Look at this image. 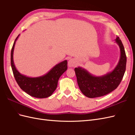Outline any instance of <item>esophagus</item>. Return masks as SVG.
Wrapping results in <instances>:
<instances>
[{
	"label": "esophagus",
	"mask_w": 135,
	"mask_h": 135,
	"mask_svg": "<svg viewBox=\"0 0 135 135\" xmlns=\"http://www.w3.org/2000/svg\"><path fill=\"white\" fill-rule=\"evenodd\" d=\"M76 65V61L74 59H71L68 62V66L70 68L74 67Z\"/></svg>",
	"instance_id": "obj_1"
}]
</instances>
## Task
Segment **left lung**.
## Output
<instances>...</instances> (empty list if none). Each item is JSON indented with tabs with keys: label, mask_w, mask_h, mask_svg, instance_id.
I'll return each mask as SVG.
<instances>
[{
	"label": "left lung",
	"mask_w": 135,
	"mask_h": 135,
	"mask_svg": "<svg viewBox=\"0 0 135 135\" xmlns=\"http://www.w3.org/2000/svg\"><path fill=\"white\" fill-rule=\"evenodd\" d=\"M115 42L120 48V59L114 70L104 75L96 76L81 67L74 69L80 90L89 98L105 96L115 89L119 85L126 71L127 57L124 48L119 37Z\"/></svg>",
	"instance_id": "1"
}]
</instances>
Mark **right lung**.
<instances>
[{
  "instance_id": "obj_1",
  "label": "right lung",
  "mask_w": 135,
  "mask_h": 135,
  "mask_svg": "<svg viewBox=\"0 0 135 135\" xmlns=\"http://www.w3.org/2000/svg\"><path fill=\"white\" fill-rule=\"evenodd\" d=\"M15 40L11 54V64L15 78L20 87L31 96L39 99L47 98L52 95L57 87L60 77L68 69V61L64 60L56 65L46 74L38 77H28L21 74L16 69L13 61Z\"/></svg>"
}]
</instances>
